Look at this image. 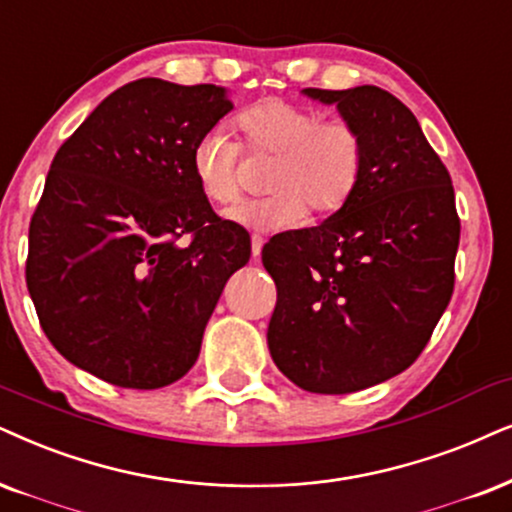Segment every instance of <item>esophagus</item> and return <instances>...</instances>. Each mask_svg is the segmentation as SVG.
<instances>
[{"instance_id":"1","label":"esophagus","mask_w":512,"mask_h":512,"mask_svg":"<svg viewBox=\"0 0 512 512\" xmlns=\"http://www.w3.org/2000/svg\"><path fill=\"white\" fill-rule=\"evenodd\" d=\"M252 241V260H260V255H262V245H264V241H262V236H252L250 238Z\"/></svg>"}]
</instances>
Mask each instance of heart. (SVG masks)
<instances>
[{
  "instance_id": "heart-1",
  "label": "heart",
  "mask_w": 512,
  "mask_h": 512,
  "mask_svg": "<svg viewBox=\"0 0 512 512\" xmlns=\"http://www.w3.org/2000/svg\"><path fill=\"white\" fill-rule=\"evenodd\" d=\"M236 129L252 155H274L267 172V198L245 200L226 212L234 224L257 231L293 229L312 208L331 215L357 191L366 144L349 120H321L314 108L264 99L236 115ZM241 146L222 129H208L191 148V174L212 205L238 198Z\"/></svg>"
}]
</instances>
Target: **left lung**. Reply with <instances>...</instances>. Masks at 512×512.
<instances>
[{"label":"left lung","instance_id":"obj_1","mask_svg":"<svg viewBox=\"0 0 512 512\" xmlns=\"http://www.w3.org/2000/svg\"><path fill=\"white\" fill-rule=\"evenodd\" d=\"M335 106L366 144L357 191L319 226L276 234L267 342L278 371L316 394H347L406 371L454 293L461 236L451 177L416 115L385 89H302Z\"/></svg>","mask_w":512,"mask_h":512}]
</instances>
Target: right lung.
Listing matches in <instances>:
<instances>
[{"label": "right lung", "instance_id": "1", "mask_svg": "<svg viewBox=\"0 0 512 512\" xmlns=\"http://www.w3.org/2000/svg\"><path fill=\"white\" fill-rule=\"evenodd\" d=\"M231 108L224 87L144 77L58 148L25 281L42 331L73 366L158 390L196 364L226 281L250 260L248 231L217 217L191 174L193 144Z\"/></svg>", "mask_w": 512, "mask_h": 512}]
</instances>
